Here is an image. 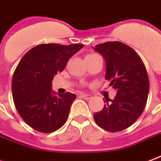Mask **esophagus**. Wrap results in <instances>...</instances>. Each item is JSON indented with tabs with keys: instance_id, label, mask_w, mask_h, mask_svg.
Instances as JSON below:
<instances>
[{
	"instance_id": "obj_1",
	"label": "esophagus",
	"mask_w": 161,
	"mask_h": 161,
	"mask_svg": "<svg viewBox=\"0 0 161 161\" xmlns=\"http://www.w3.org/2000/svg\"><path fill=\"white\" fill-rule=\"evenodd\" d=\"M80 97H82L84 100H90L92 98L91 95H89V94H81Z\"/></svg>"
}]
</instances>
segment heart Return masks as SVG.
Returning a JSON list of instances; mask_svg holds the SVG:
<instances>
[{"label":"heart","mask_w":161,"mask_h":161,"mask_svg":"<svg viewBox=\"0 0 161 161\" xmlns=\"http://www.w3.org/2000/svg\"><path fill=\"white\" fill-rule=\"evenodd\" d=\"M93 55H95V54H89V55H88V56H93Z\"/></svg>","instance_id":"obj_1"}]
</instances>
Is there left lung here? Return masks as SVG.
Listing matches in <instances>:
<instances>
[{"instance_id":"left-lung-1","label":"left lung","mask_w":161,"mask_h":161,"mask_svg":"<svg viewBox=\"0 0 161 161\" xmlns=\"http://www.w3.org/2000/svg\"><path fill=\"white\" fill-rule=\"evenodd\" d=\"M94 49L104 56L105 79L117 91L114 100L106 99L94 119L105 131L120 132L132 126L145 108L149 89L145 65L132 48L119 41L97 45Z\"/></svg>"}]
</instances>
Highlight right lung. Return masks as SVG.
Here are the masks:
<instances>
[{
	"mask_svg": "<svg viewBox=\"0 0 161 161\" xmlns=\"http://www.w3.org/2000/svg\"><path fill=\"white\" fill-rule=\"evenodd\" d=\"M83 45L42 44L29 50L16 67L12 81L15 107L33 129L50 133L66 123L76 95L70 92L52 95L54 76Z\"/></svg>",
	"mask_w": 161,
	"mask_h": 161,
	"instance_id": "1",
	"label": "right lung"
}]
</instances>
